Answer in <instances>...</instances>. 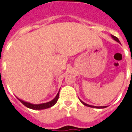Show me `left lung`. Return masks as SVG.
<instances>
[{
	"instance_id": "left-lung-1",
	"label": "left lung",
	"mask_w": 132,
	"mask_h": 132,
	"mask_svg": "<svg viewBox=\"0 0 132 132\" xmlns=\"http://www.w3.org/2000/svg\"><path fill=\"white\" fill-rule=\"evenodd\" d=\"M111 37H112V39H113L114 40H115L116 42H119V40L118 39V38L116 37L115 36H113V35H111ZM80 100V99H79ZM80 101L81 102V103L82 104H83L84 105H86V106H87V107H90V108H97V109H102V108H107V106H99V107H97V106H93V105H88V104H87V103H86V102H83L81 100H80Z\"/></svg>"
}]
</instances>
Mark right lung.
Instances as JSON below:
<instances>
[{
  "label": "right lung",
  "mask_w": 132,
  "mask_h": 132,
  "mask_svg": "<svg viewBox=\"0 0 132 132\" xmlns=\"http://www.w3.org/2000/svg\"><path fill=\"white\" fill-rule=\"evenodd\" d=\"M59 92L58 93L57 95H56V97L54 98V99L49 101V102H45V103H42V104H32V103H30V102H25L22 100L20 99L18 97H17L18 99L20 101V102L24 105L26 106L27 108H30V109H32V110H44V109H47V108H49L54 106V105L56 103L58 99H59Z\"/></svg>",
  "instance_id": "1"
}]
</instances>
